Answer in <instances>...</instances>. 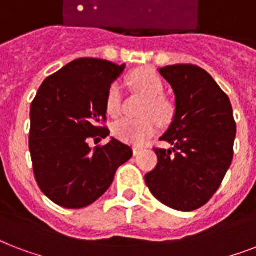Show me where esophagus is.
Instances as JSON below:
<instances>
[{"label": "esophagus", "mask_w": 256, "mask_h": 256, "mask_svg": "<svg viewBox=\"0 0 256 256\" xmlns=\"http://www.w3.org/2000/svg\"><path fill=\"white\" fill-rule=\"evenodd\" d=\"M142 146H134V156L138 155V154H140V152H142Z\"/></svg>", "instance_id": "obj_1"}]
</instances>
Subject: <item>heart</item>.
<instances>
[{
  "instance_id": "obj_1",
  "label": "heart",
  "mask_w": 256,
  "mask_h": 256,
  "mask_svg": "<svg viewBox=\"0 0 256 256\" xmlns=\"http://www.w3.org/2000/svg\"><path fill=\"white\" fill-rule=\"evenodd\" d=\"M130 84L146 97L142 106V118H124L114 126V134L122 142L142 144L156 134L160 124H168L174 118V106L163 96L164 84L162 77L150 68L138 69L130 74ZM122 89L118 82H112L106 97V112L118 118L122 110Z\"/></svg>"
}]
</instances>
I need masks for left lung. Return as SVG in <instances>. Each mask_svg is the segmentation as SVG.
<instances>
[{"mask_svg":"<svg viewBox=\"0 0 256 256\" xmlns=\"http://www.w3.org/2000/svg\"><path fill=\"white\" fill-rule=\"evenodd\" d=\"M176 96V112L154 148L156 167L146 175L152 195L178 211L203 207L220 187L234 156L236 122L228 96L204 69L191 64L159 69Z\"/></svg>","mask_w":256,"mask_h":256,"instance_id":"1","label":"left lung"}]
</instances>
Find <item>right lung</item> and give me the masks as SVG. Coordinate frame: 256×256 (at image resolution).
I'll return each instance as SVG.
<instances>
[{"label": "right lung", "mask_w": 256, "mask_h": 256, "mask_svg": "<svg viewBox=\"0 0 256 256\" xmlns=\"http://www.w3.org/2000/svg\"><path fill=\"white\" fill-rule=\"evenodd\" d=\"M126 64L77 58L46 77L30 106L33 174L40 190L64 208H84L106 192L118 168L132 150L112 138L89 146V140L110 134L106 97Z\"/></svg>", "instance_id": "right-lung-1"}]
</instances>
